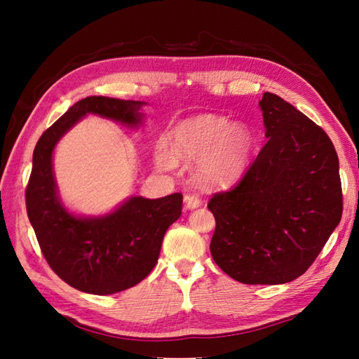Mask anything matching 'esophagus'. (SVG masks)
Here are the masks:
<instances>
[{
    "instance_id": "1",
    "label": "esophagus",
    "mask_w": 359,
    "mask_h": 359,
    "mask_svg": "<svg viewBox=\"0 0 359 359\" xmlns=\"http://www.w3.org/2000/svg\"><path fill=\"white\" fill-rule=\"evenodd\" d=\"M202 205V199L197 194H189L185 197V207L188 210H194V208H199Z\"/></svg>"
}]
</instances>
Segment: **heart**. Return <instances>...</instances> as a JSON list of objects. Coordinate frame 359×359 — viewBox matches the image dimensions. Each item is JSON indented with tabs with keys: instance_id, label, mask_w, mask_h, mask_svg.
Here are the masks:
<instances>
[{
	"instance_id": "b5f03b06",
	"label": "heart",
	"mask_w": 359,
	"mask_h": 359,
	"mask_svg": "<svg viewBox=\"0 0 359 359\" xmlns=\"http://www.w3.org/2000/svg\"><path fill=\"white\" fill-rule=\"evenodd\" d=\"M255 149V133L245 123H231L216 114H202L182 121L171 134L174 158L197 163V177L208 187H231L247 172ZM157 166L171 168L172 160L157 152Z\"/></svg>"
}]
</instances>
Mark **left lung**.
Listing matches in <instances>:
<instances>
[{"label": "left lung", "mask_w": 359, "mask_h": 359, "mask_svg": "<svg viewBox=\"0 0 359 359\" xmlns=\"http://www.w3.org/2000/svg\"><path fill=\"white\" fill-rule=\"evenodd\" d=\"M269 140L241 182L208 202L211 256L242 284L276 285L315 262L342 216L339 160L329 135L293 104L259 102Z\"/></svg>", "instance_id": "obj_1"}]
</instances>
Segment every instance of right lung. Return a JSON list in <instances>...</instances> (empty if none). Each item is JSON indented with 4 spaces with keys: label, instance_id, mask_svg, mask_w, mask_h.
Listing matches in <instances>:
<instances>
[{
    "label": "right lung",
    "instance_id": "add662e5",
    "mask_svg": "<svg viewBox=\"0 0 359 359\" xmlns=\"http://www.w3.org/2000/svg\"><path fill=\"white\" fill-rule=\"evenodd\" d=\"M143 104L102 95L83 98L46 129L34 149L26 188L27 216L50 269L80 292L112 294L139 284L156 266L163 236L182 215L180 193L160 199L129 197L98 217L72 215L58 197L52 170L58 140L88 114L137 128Z\"/></svg>",
    "mask_w": 359,
    "mask_h": 359
}]
</instances>
